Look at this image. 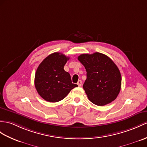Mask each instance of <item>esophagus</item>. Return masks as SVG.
<instances>
[{
	"label": "esophagus",
	"instance_id": "34e87169",
	"mask_svg": "<svg viewBox=\"0 0 147 147\" xmlns=\"http://www.w3.org/2000/svg\"><path fill=\"white\" fill-rule=\"evenodd\" d=\"M82 81L81 80H78L77 82V85L79 86V87H80V86H82Z\"/></svg>",
	"mask_w": 147,
	"mask_h": 147
}]
</instances>
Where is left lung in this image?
Segmentation results:
<instances>
[{"mask_svg":"<svg viewBox=\"0 0 147 147\" xmlns=\"http://www.w3.org/2000/svg\"><path fill=\"white\" fill-rule=\"evenodd\" d=\"M78 60L87 71L83 88L90 101L103 106L115 100L120 91L121 77L112 60L99 52L81 54Z\"/></svg>","mask_w":147,"mask_h":147,"instance_id":"left-lung-1","label":"left lung"}]
</instances>
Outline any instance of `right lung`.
<instances>
[{
    "instance_id": "1",
    "label": "right lung",
    "mask_w": 147,
    "mask_h": 147,
    "mask_svg": "<svg viewBox=\"0 0 147 147\" xmlns=\"http://www.w3.org/2000/svg\"><path fill=\"white\" fill-rule=\"evenodd\" d=\"M69 57L55 52L38 65L35 76V87L42 98L49 102L62 100L71 89L78 87L71 83L69 72L63 69Z\"/></svg>"
}]
</instances>
